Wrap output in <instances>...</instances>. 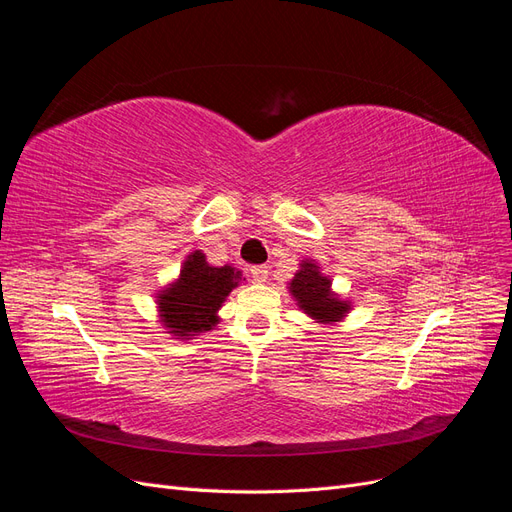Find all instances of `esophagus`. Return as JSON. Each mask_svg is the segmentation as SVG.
<instances>
[{
    "mask_svg": "<svg viewBox=\"0 0 512 512\" xmlns=\"http://www.w3.org/2000/svg\"><path fill=\"white\" fill-rule=\"evenodd\" d=\"M252 277H254V282H258V284H265V282L269 280V269H267L265 265L252 267Z\"/></svg>",
    "mask_w": 512,
    "mask_h": 512,
    "instance_id": "esophagus-1",
    "label": "esophagus"
}]
</instances>
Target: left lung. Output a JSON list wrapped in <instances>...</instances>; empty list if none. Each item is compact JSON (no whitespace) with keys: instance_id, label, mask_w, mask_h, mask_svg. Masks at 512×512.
<instances>
[{"instance_id":"8db88e82","label":"left lung","mask_w":512,"mask_h":512,"mask_svg":"<svg viewBox=\"0 0 512 512\" xmlns=\"http://www.w3.org/2000/svg\"><path fill=\"white\" fill-rule=\"evenodd\" d=\"M290 294L303 312L322 324H335L350 312V303L331 290V280L320 273L314 260H303L288 284Z\"/></svg>"}]
</instances>
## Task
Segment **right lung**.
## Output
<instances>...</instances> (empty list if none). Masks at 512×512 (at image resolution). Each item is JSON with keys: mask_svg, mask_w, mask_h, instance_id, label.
<instances>
[{"mask_svg": "<svg viewBox=\"0 0 512 512\" xmlns=\"http://www.w3.org/2000/svg\"><path fill=\"white\" fill-rule=\"evenodd\" d=\"M243 280L235 267H213L203 252H192L177 280L158 294L162 324L177 339H192L211 331L220 322L222 303Z\"/></svg>", "mask_w": 512, "mask_h": 512, "instance_id": "obj_1", "label": "right lung"}]
</instances>
